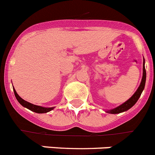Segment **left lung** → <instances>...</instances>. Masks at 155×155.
<instances>
[{
	"label": "left lung",
	"instance_id": "8db88e82",
	"mask_svg": "<svg viewBox=\"0 0 155 155\" xmlns=\"http://www.w3.org/2000/svg\"><path fill=\"white\" fill-rule=\"evenodd\" d=\"M145 82H146V70H145L144 67V59H143V77H142V80L140 82V84L139 87L137 88V91L134 94L132 97H131L130 99H128L127 102H124V104H122L121 105L118 106V107L115 108L113 109H111V110L107 111V113H112V114H116V113H123L124 111H127L128 109H130L132 106H134L135 105L137 100L139 99L140 94H141L142 91L144 89L145 86Z\"/></svg>",
	"mask_w": 155,
	"mask_h": 155
}]
</instances>
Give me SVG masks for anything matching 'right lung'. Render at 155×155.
<instances>
[{
  "label": "right lung",
  "mask_w": 155,
  "mask_h": 155,
  "mask_svg": "<svg viewBox=\"0 0 155 155\" xmlns=\"http://www.w3.org/2000/svg\"><path fill=\"white\" fill-rule=\"evenodd\" d=\"M14 93H15V95L16 98H17V100L18 101L19 103L21 104L22 106L27 108V109H28L29 110L32 111V112H35V113H48V112H50V111H51L52 109H53V108L42 107V106H39V105H33V104L29 103V102H26V101H25L24 99H22V98H21V97L19 96L18 94H17V92H16V91L15 88H14Z\"/></svg>",
  "instance_id": "right-lung-1"
}]
</instances>
